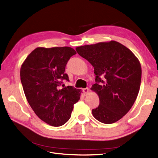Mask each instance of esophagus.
Masks as SVG:
<instances>
[{
	"label": "esophagus",
	"mask_w": 158,
	"mask_h": 158,
	"mask_svg": "<svg viewBox=\"0 0 158 158\" xmlns=\"http://www.w3.org/2000/svg\"><path fill=\"white\" fill-rule=\"evenodd\" d=\"M89 88L84 89H83V92H84V94H85V95L88 94V93H89Z\"/></svg>",
	"instance_id": "1"
}]
</instances>
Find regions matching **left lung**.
Wrapping results in <instances>:
<instances>
[{
    "mask_svg": "<svg viewBox=\"0 0 158 158\" xmlns=\"http://www.w3.org/2000/svg\"><path fill=\"white\" fill-rule=\"evenodd\" d=\"M76 51L94 68L96 83L91 89L99 96L100 105L92 109L93 116L102 123H114L136 100L141 64L129 49L115 41L80 46Z\"/></svg>",
    "mask_w": 158,
    "mask_h": 158,
    "instance_id": "1",
    "label": "left lung"
}]
</instances>
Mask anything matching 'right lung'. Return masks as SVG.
Listing matches in <instances>:
<instances>
[{
    "label": "right lung",
    "instance_id": "1",
    "mask_svg": "<svg viewBox=\"0 0 158 158\" xmlns=\"http://www.w3.org/2000/svg\"><path fill=\"white\" fill-rule=\"evenodd\" d=\"M76 51L69 47L38 48L22 64L21 81L27 100L38 117L52 126L64 125L71 117L81 90L72 86L60 88L69 81L66 66Z\"/></svg>",
    "mask_w": 158,
    "mask_h": 158
}]
</instances>
